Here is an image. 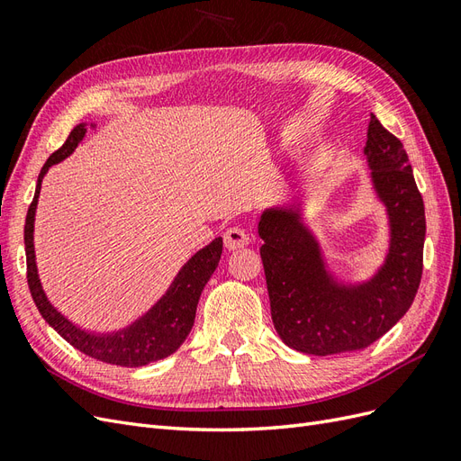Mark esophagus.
Returning a JSON list of instances; mask_svg holds the SVG:
<instances>
[{"label": "esophagus", "instance_id": "1", "mask_svg": "<svg viewBox=\"0 0 461 461\" xmlns=\"http://www.w3.org/2000/svg\"><path fill=\"white\" fill-rule=\"evenodd\" d=\"M251 243L249 233L241 228H230L226 233H223V245H226V249H240V247H245Z\"/></svg>", "mask_w": 461, "mask_h": 461}]
</instances>
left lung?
<instances>
[{
  "label": "left lung",
  "mask_w": 461,
  "mask_h": 461,
  "mask_svg": "<svg viewBox=\"0 0 461 461\" xmlns=\"http://www.w3.org/2000/svg\"><path fill=\"white\" fill-rule=\"evenodd\" d=\"M364 153L392 228L385 263L372 280L357 286L335 282L298 210L270 208L258 221L273 323L298 352L327 357L370 347L417 296L427 221L407 151L370 114Z\"/></svg>",
  "instance_id": "obj_1"
}]
</instances>
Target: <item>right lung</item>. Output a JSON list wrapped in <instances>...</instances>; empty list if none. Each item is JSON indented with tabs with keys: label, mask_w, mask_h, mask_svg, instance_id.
<instances>
[{
	"label": "right lung",
	"mask_w": 461,
	"mask_h": 461,
	"mask_svg": "<svg viewBox=\"0 0 461 461\" xmlns=\"http://www.w3.org/2000/svg\"><path fill=\"white\" fill-rule=\"evenodd\" d=\"M87 124H77L60 149H56L52 156L46 159L44 167L39 175L37 191L27 212L25 220V253H27V282L31 296L37 303L41 315L46 320L58 335L64 337L69 345L76 347L91 358L101 362L126 366V368H138L149 362L161 360L169 357L179 348L185 339L191 333L196 315V303L200 300L206 282L214 275V270L221 257V238H216L204 249H200L194 257L188 258V263L175 276L171 288L165 292V296L153 305V308L140 317L136 323L122 329V331L109 335H95L76 327L72 321L58 312L54 305L46 298L41 286L37 263H34V245H32V230H34V212L41 194L42 176L52 165L60 163L72 153L87 132Z\"/></svg>",
	"instance_id": "1"
}]
</instances>
